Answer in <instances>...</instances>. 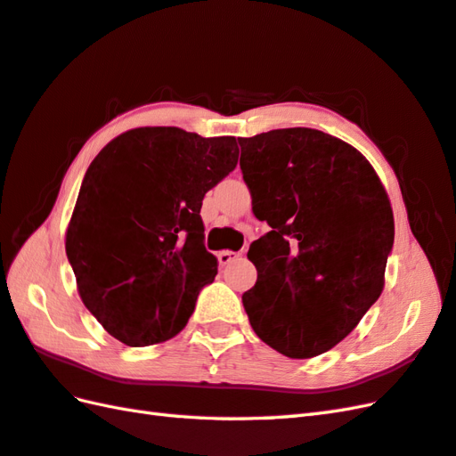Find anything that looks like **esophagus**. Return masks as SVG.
I'll return each mask as SVG.
<instances>
[{
    "label": "esophagus",
    "mask_w": 456,
    "mask_h": 456,
    "mask_svg": "<svg viewBox=\"0 0 456 456\" xmlns=\"http://www.w3.org/2000/svg\"><path fill=\"white\" fill-rule=\"evenodd\" d=\"M240 256V252H232V250H221L217 252V262L221 266H229L231 262H235Z\"/></svg>",
    "instance_id": "esophagus-1"
}]
</instances>
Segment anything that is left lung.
Returning a JSON list of instances; mask_svg holds the SVG:
<instances>
[{"label": "left lung", "instance_id": "1", "mask_svg": "<svg viewBox=\"0 0 456 456\" xmlns=\"http://www.w3.org/2000/svg\"><path fill=\"white\" fill-rule=\"evenodd\" d=\"M258 270L242 295L250 326L276 352L321 355L354 330L383 291L395 219L383 184L352 145L313 128L240 137Z\"/></svg>", "mask_w": 456, "mask_h": 456}]
</instances>
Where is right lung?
<instances>
[{"mask_svg": "<svg viewBox=\"0 0 456 456\" xmlns=\"http://www.w3.org/2000/svg\"><path fill=\"white\" fill-rule=\"evenodd\" d=\"M237 159L235 137L175 126L130 130L94 157L66 252L85 306L116 340L151 346L186 326L217 273L204 247L202 200Z\"/></svg>", "mask_w": 456, "mask_h": 456, "instance_id": "1", "label": "right lung"}]
</instances>
